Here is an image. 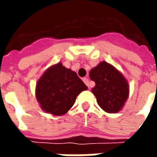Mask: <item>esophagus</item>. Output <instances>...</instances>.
I'll return each mask as SVG.
<instances>
[{"label":"esophagus","instance_id":"obj_1","mask_svg":"<svg viewBox=\"0 0 157 157\" xmlns=\"http://www.w3.org/2000/svg\"><path fill=\"white\" fill-rule=\"evenodd\" d=\"M83 82L85 83L86 85L88 86L89 88H90V82H89V79L87 77H85V78H83Z\"/></svg>","mask_w":157,"mask_h":157}]
</instances>
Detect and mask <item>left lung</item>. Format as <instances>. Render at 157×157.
Returning a JSON list of instances; mask_svg holds the SVG:
<instances>
[{
	"label": "left lung",
	"mask_w": 157,
	"mask_h": 157,
	"mask_svg": "<svg viewBox=\"0 0 157 157\" xmlns=\"http://www.w3.org/2000/svg\"><path fill=\"white\" fill-rule=\"evenodd\" d=\"M96 86L92 92L100 108L109 113L121 111L129 95L127 80L118 69L106 61L99 63L89 73Z\"/></svg>",
	"instance_id": "left-lung-1"
}]
</instances>
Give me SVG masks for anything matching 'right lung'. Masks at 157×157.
Wrapping results in <instances>:
<instances>
[{
    "mask_svg": "<svg viewBox=\"0 0 157 157\" xmlns=\"http://www.w3.org/2000/svg\"><path fill=\"white\" fill-rule=\"evenodd\" d=\"M87 86L76 73L59 62L49 66L37 82L35 96L43 111L55 116L65 114L76 97Z\"/></svg>",
    "mask_w": 157,
    "mask_h": 157,
    "instance_id": "1",
    "label": "right lung"
}]
</instances>
